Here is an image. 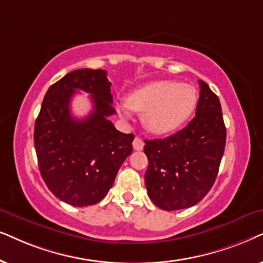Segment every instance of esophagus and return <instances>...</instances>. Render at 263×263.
<instances>
[{"label":"esophagus","mask_w":263,"mask_h":263,"mask_svg":"<svg viewBox=\"0 0 263 263\" xmlns=\"http://www.w3.org/2000/svg\"><path fill=\"white\" fill-rule=\"evenodd\" d=\"M132 144H134V149L135 150H138V152H139V150H142L143 148H144V142H143L139 137H136L134 139V143H132Z\"/></svg>","instance_id":"34e87169"}]
</instances>
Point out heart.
Listing matches in <instances>:
<instances>
[{
  "mask_svg": "<svg viewBox=\"0 0 263 263\" xmlns=\"http://www.w3.org/2000/svg\"><path fill=\"white\" fill-rule=\"evenodd\" d=\"M197 104V90L190 84L157 80L135 90L127 102L118 103V111L127 117L128 108L143 113L142 121L149 132L167 135L183 126Z\"/></svg>",
  "mask_w": 263,
  "mask_h": 263,
  "instance_id": "obj_1",
  "label": "heart"
}]
</instances>
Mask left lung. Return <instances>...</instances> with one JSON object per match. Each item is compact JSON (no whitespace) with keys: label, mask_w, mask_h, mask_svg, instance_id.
<instances>
[{"label":"left lung","mask_w":263,"mask_h":263,"mask_svg":"<svg viewBox=\"0 0 263 263\" xmlns=\"http://www.w3.org/2000/svg\"><path fill=\"white\" fill-rule=\"evenodd\" d=\"M198 84L196 117L186 127L164 139L144 141L146 191L163 211L190 208L202 201L214 184L225 150L221 104L207 83Z\"/></svg>","instance_id":"left-lung-1"}]
</instances>
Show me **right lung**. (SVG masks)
<instances>
[{"mask_svg": "<svg viewBox=\"0 0 263 263\" xmlns=\"http://www.w3.org/2000/svg\"><path fill=\"white\" fill-rule=\"evenodd\" d=\"M110 85L103 69L69 72L49 87L34 124L41 176L56 197L74 207L102 201L132 153L135 136L118 131L108 120L115 114ZM77 89L90 93L94 107L80 121L69 108Z\"/></svg>", "mask_w": 263, "mask_h": 263, "instance_id": "add662e5", "label": "right lung"}]
</instances>
